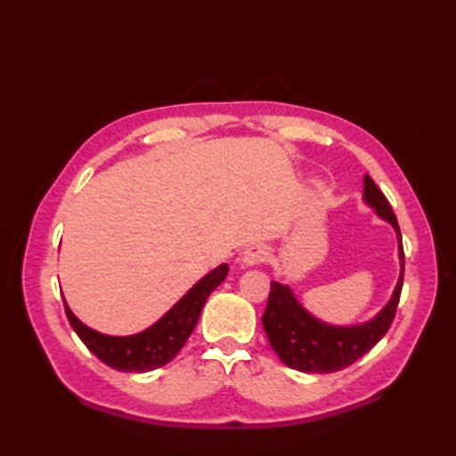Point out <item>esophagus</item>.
I'll return each mask as SVG.
<instances>
[{
    "mask_svg": "<svg viewBox=\"0 0 456 456\" xmlns=\"http://www.w3.org/2000/svg\"><path fill=\"white\" fill-rule=\"evenodd\" d=\"M266 258H268V250H266V247H263V245L248 247V248L245 250V253H243V263H245L247 266L263 265Z\"/></svg>",
    "mask_w": 456,
    "mask_h": 456,
    "instance_id": "1",
    "label": "esophagus"
}]
</instances>
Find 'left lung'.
<instances>
[{
	"label": "left lung",
	"instance_id": "left-lung-1",
	"mask_svg": "<svg viewBox=\"0 0 456 456\" xmlns=\"http://www.w3.org/2000/svg\"><path fill=\"white\" fill-rule=\"evenodd\" d=\"M364 200L376 209L378 216L390 221L400 239L402 274L398 286L394 289L390 304L378 314L372 322L353 327H333L317 322L305 309L296 302L288 286L278 282L270 284L268 304L263 315V327L270 341L286 366L302 372H337L351 366L362 354L388 333L400 304L403 286V245L398 225V217L386 200L382 190L376 186L370 176H364Z\"/></svg>",
	"mask_w": 456,
	"mask_h": 456
}]
</instances>
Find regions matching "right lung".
I'll return each mask as SVG.
<instances>
[{
	"label": "right lung",
	"instance_id": "obj_1",
	"mask_svg": "<svg viewBox=\"0 0 456 456\" xmlns=\"http://www.w3.org/2000/svg\"><path fill=\"white\" fill-rule=\"evenodd\" d=\"M229 273L227 265L217 266L213 273L203 276L160 322L147 331L131 337H110L86 327L64 302V312L74 331L84 345L100 358L102 362L121 372H147L170 362L188 341L196 327L203 304Z\"/></svg>",
	"mask_w": 456,
	"mask_h": 456
}]
</instances>
